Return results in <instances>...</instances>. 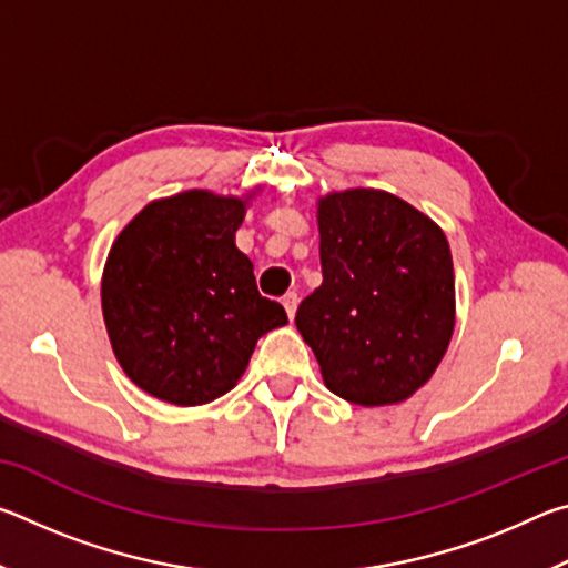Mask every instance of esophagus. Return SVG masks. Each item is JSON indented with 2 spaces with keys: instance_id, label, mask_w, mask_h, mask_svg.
Segmentation results:
<instances>
[{
  "instance_id": "34e87169",
  "label": "esophagus",
  "mask_w": 568,
  "mask_h": 568,
  "mask_svg": "<svg viewBox=\"0 0 568 568\" xmlns=\"http://www.w3.org/2000/svg\"><path fill=\"white\" fill-rule=\"evenodd\" d=\"M283 307H285V313H287V318H295V311H297V293L295 291H291V293H285L283 295Z\"/></svg>"
}]
</instances>
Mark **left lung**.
<instances>
[{"label":"left lung","instance_id":"obj_1","mask_svg":"<svg viewBox=\"0 0 568 568\" xmlns=\"http://www.w3.org/2000/svg\"><path fill=\"white\" fill-rule=\"evenodd\" d=\"M323 283L295 325L325 388L355 406H393L434 376L456 325L450 247L434 220L386 190L318 197Z\"/></svg>","mask_w":568,"mask_h":568}]
</instances>
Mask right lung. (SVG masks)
I'll use <instances>...</instances> for the list:
<instances>
[{
    "instance_id": "1",
    "label": "right lung",
    "mask_w": 568,
    "mask_h": 568,
    "mask_svg": "<svg viewBox=\"0 0 568 568\" xmlns=\"http://www.w3.org/2000/svg\"><path fill=\"white\" fill-rule=\"evenodd\" d=\"M185 190L152 200L114 237L102 271L112 353L134 386L172 406H203L243 376L281 303L257 293L235 245L250 200Z\"/></svg>"
}]
</instances>
